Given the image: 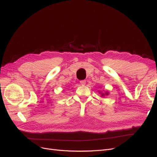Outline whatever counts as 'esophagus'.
Segmentation results:
<instances>
[{
  "mask_svg": "<svg viewBox=\"0 0 157 157\" xmlns=\"http://www.w3.org/2000/svg\"><path fill=\"white\" fill-rule=\"evenodd\" d=\"M80 84L82 85V86H84V85L86 84V80H80Z\"/></svg>",
  "mask_w": 157,
  "mask_h": 157,
  "instance_id": "34e87169",
  "label": "esophagus"
}]
</instances>
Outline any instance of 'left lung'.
<instances>
[{
	"instance_id": "left-lung-1",
	"label": "left lung",
	"mask_w": 157,
	"mask_h": 157,
	"mask_svg": "<svg viewBox=\"0 0 157 157\" xmlns=\"http://www.w3.org/2000/svg\"><path fill=\"white\" fill-rule=\"evenodd\" d=\"M100 94H101V96H105V95H106V96H108V95H109V92H105V94L100 92Z\"/></svg>"
}]
</instances>
